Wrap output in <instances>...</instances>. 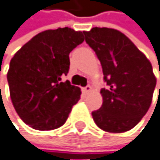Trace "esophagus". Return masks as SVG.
<instances>
[{
  "label": "esophagus",
  "instance_id": "esophagus-1",
  "mask_svg": "<svg viewBox=\"0 0 160 160\" xmlns=\"http://www.w3.org/2000/svg\"><path fill=\"white\" fill-rule=\"evenodd\" d=\"M91 91H92V87H91L90 85L86 86L85 88H82V92L85 93V94H88V93H90Z\"/></svg>",
  "mask_w": 160,
  "mask_h": 160
}]
</instances>
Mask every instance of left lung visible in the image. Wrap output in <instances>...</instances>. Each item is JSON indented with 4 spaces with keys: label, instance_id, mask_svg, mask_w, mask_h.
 Wrapping results in <instances>:
<instances>
[{
    "label": "left lung",
    "instance_id": "1",
    "mask_svg": "<svg viewBox=\"0 0 160 160\" xmlns=\"http://www.w3.org/2000/svg\"><path fill=\"white\" fill-rule=\"evenodd\" d=\"M83 34L100 61L107 85L106 89H101L103 104L92 112L94 122L109 133L133 129L152 101L156 78L151 63L129 38L116 29L94 27Z\"/></svg>",
    "mask_w": 160,
    "mask_h": 160
}]
</instances>
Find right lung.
Masks as SVG:
<instances>
[{
  "mask_svg": "<svg viewBox=\"0 0 160 160\" xmlns=\"http://www.w3.org/2000/svg\"><path fill=\"white\" fill-rule=\"evenodd\" d=\"M85 40L68 27L45 30L11 59L7 79L16 112L34 130L51 131L65 123L81 98V89L62 78L69 71V53Z\"/></svg>",
  "mask_w": 160,
  "mask_h": 160,
  "instance_id": "obj_1",
  "label": "right lung"
}]
</instances>
